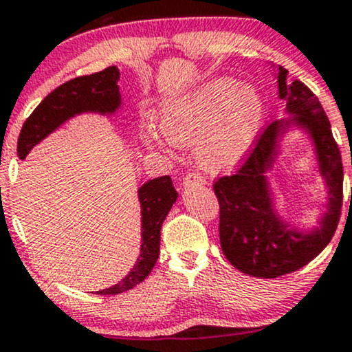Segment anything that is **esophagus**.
<instances>
[{"instance_id": "obj_1", "label": "esophagus", "mask_w": 352, "mask_h": 352, "mask_svg": "<svg viewBox=\"0 0 352 352\" xmlns=\"http://www.w3.org/2000/svg\"><path fill=\"white\" fill-rule=\"evenodd\" d=\"M182 184H184V187H187L190 184H205V179L200 175V173L188 172L187 175L184 177V180H182Z\"/></svg>"}]
</instances>
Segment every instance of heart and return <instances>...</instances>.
<instances>
[{
    "label": "heart",
    "mask_w": 352,
    "mask_h": 352,
    "mask_svg": "<svg viewBox=\"0 0 352 352\" xmlns=\"http://www.w3.org/2000/svg\"><path fill=\"white\" fill-rule=\"evenodd\" d=\"M263 119V100L254 89L218 78L168 102L160 114V129L172 144L195 145V159L205 172L225 173L250 155ZM142 137L148 147L165 142L153 127H145Z\"/></svg>",
    "instance_id": "obj_1"
}]
</instances>
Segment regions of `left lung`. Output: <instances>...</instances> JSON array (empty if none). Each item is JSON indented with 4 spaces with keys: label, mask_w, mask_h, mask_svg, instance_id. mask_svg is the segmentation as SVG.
<instances>
[{
    "label": "left lung",
    "mask_w": 352,
    "mask_h": 352,
    "mask_svg": "<svg viewBox=\"0 0 352 352\" xmlns=\"http://www.w3.org/2000/svg\"><path fill=\"white\" fill-rule=\"evenodd\" d=\"M278 94L288 119L265 129L248 159L235 175L221 177L213 190L220 204V245L236 270L256 278H278L308 265L328 246L342 207V160L331 124L316 96L301 80H288L278 66ZM294 126L314 142L320 173L329 187L327 212L320 227L301 232L286 222L274 205L265 172L279 155L280 137Z\"/></svg>",
    "instance_id": "left-lung-1"
}]
</instances>
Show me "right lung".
Returning <instances> with one entry per match:
<instances>
[{"label": "right lung", "instance_id": "obj_1", "mask_svg": "<svg viewBox=\"0 0 352 352\" xmlns=\"http://www.w3.org/2000/svg\"><path fill=\"white\" fill-rule=\"evenodd\" d=\"M119 78V69L111 66L96 74L67 80L63 86L54 89L23 124L18 139L19 159H26L36 144L46 139L59 125L67 122L74 116L84 112H96L100 116L114 114L120 107V92L117 86ZM137 195L142 215V245L139 258L122 281L111 288L94 292L96 294H119L132 289L148 276L159 258L160 230L179 193L173 188L170 177L164 175L144 184L137 190Z\"/></svg>", "mask_w": 352, "mask_h": 352}]
</instances>
